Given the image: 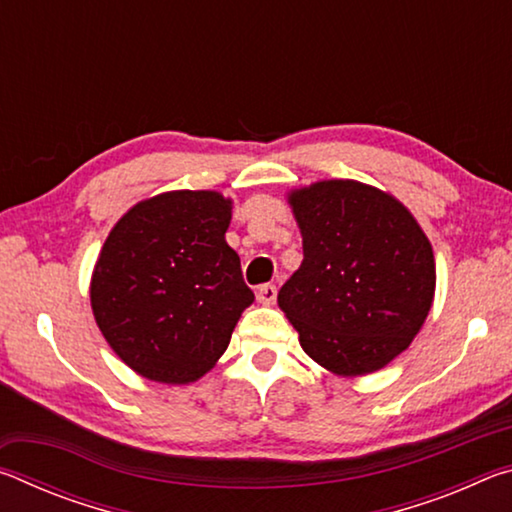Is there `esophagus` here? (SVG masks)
<instances>
[{"label": "esophagus", "mask_w": 512, "mask_h": 512, "mask_svg": "<svg viewBox=\"0 0 512 512\" xmlns=\"http://www.w3.org/2000/svg\"><path fill=\"white\" fill-rule=\"evenodd\" d=\"M275 296H277L275 284H262V287L257 289V300L262 302V305H273Z\"/></svg>", "instance_id": "1"}]
</instances>
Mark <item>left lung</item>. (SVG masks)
I'll list each match as a JSON object with an SVG mask.
<instances>
[{
  "instance_id": "1",
  "label": "left lung",
  "mask_w": 512,
  "mask_h": 512,
  "mask_svg": "<svg viewBox=\"0 0 512 512\" xmlns=\"http://www.w3.org/2000/svg\"><path fill=\"white\" fill-rule=\"evenodd\" d=\"M302 264L277 293L311 359L341 377L368 375L409 348L431 309L436 262L395 196L357 180L289 194Z\"/></svg>"
}]
</instances>
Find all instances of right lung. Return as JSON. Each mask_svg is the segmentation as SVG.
Masks as SVG:
<instances>
[{"label":"right lung","instance_id":"1","mask_svg":"<svg viewBox=\"0 0 512 512\" xmlns=\"http://www.w3.org/2000/svg\"><path fill=\"white\" fill-rule=\"evenodd\" d=\"M232 201L164 192L110 230L90 282L94 320L117 357L160 384H189L221 359L255 293L225 241Z\"/></svg>","mask_w":512,"mask_h":512}]
</instances>
